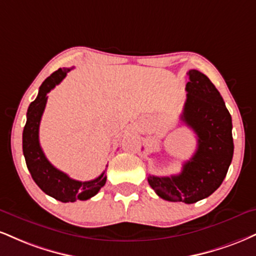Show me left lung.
<instances>
[{"label":"left lung","mask_w":256,"mask_h":256,"mask_svg":"<svg viewBox=\"0 0 256 256\" xmlns=\"http://www.w3.org/2000/svg\"><path fill=\"white\" fill-rule=\"evenodd\" d=\"M187 75L181 120L194 131L198 148L180 174L149 175L148 182L162 199L193 204L211 196L223 182L232 160L234 142L232 116L220 92L198 70H190Z\"/></svg>","instance_id":"left-lung-1"}]
</instances>
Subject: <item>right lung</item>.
<instances>
[{"mask_svg": "<svg viewBox=\"0 0 256 256\" xmlns=\"http://www.w3.org/2000/svg\"><path fill=\"white\" fill-rule=\"evenodd\" d=\"M70 69H58L40 86L38 96L30 102L22 132V152L32 178L42 192L62 202H74L94 196L106 184L104 172L90 181H78L51 164L39 143V125L44 113L48 93L60 84Z\"/></svg>", "mask_w": 256, "mask_h": 256, "instance_id": "add662e5", "label": "right lung"}]
</instances>
